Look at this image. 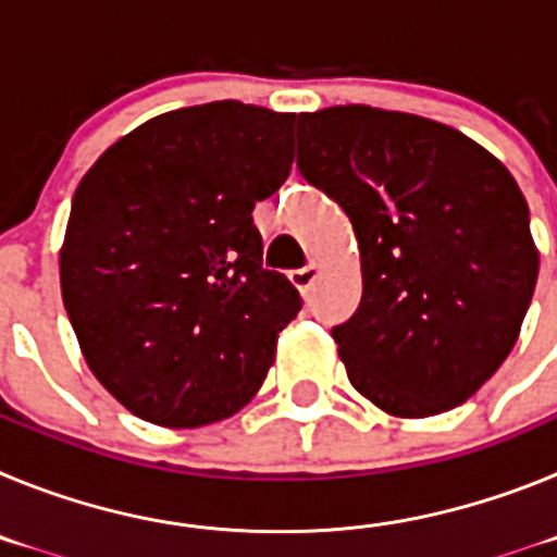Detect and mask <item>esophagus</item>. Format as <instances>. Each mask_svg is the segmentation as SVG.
Instances as JSON below:
<instances>
[{
  "label": "esophagus",
  "instance_id": "obj_1",
  "mask_svg": "<svg viewBox=\"0 0 557 557\" xmlns=\"http://www.w3.org/2000/svg\"><path fill=\"white\" fill-rule=\"evenodd\" d=\"M314 278H318V264L314 262L304 264V268H298V270H289V282L301 289V293H307V289L312 287Z\"/></svg>",
  "mask_w": 557,
  "mask_h": 557
}]
</instances>
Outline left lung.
<instances>
[{
    "label": "left lung",
    "instance_id": "8db88e82",
    "mask_svg": "<svg viewBox=\"0 0 557 557\" xmlns=\"http://www.w3.org/2000/svg\"><path fill=\"white\" fill-rule=\"evenodd\" d=\"M298 170L346 211L362 256V301L332 329L351 385L401 418L474 396L539 278L513 175L441 122L371 106L301 113Z\"/></svg>",
    "mask_w": 557,
    "mask_h": 557
}]
</instances>
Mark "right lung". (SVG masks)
<instances>
[{
    "instance_id": "1",
    "label": "right lung",
    "mask_w": 557,
    "mask_h": 557,
    "mask_svg": "<svg viewBox=\"0 0 557 557\" xmlns=\"http://www.w3.org/2000/svg\"><path fill=\"white\" fill-rule=\"evenodd\" d=\"M293 113L236 100L161 113L108 147L72 200L61 293L102 387L161 426L234 416L301 312L264 270L256 200L293 166Z\"/></svg>"
}]
</instances>
